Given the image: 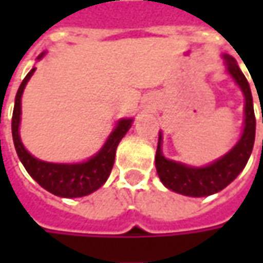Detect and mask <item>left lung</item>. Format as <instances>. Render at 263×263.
I'll use <instances>...</instances> for the list:
<instances>
[{"instance_id": "obj_1", "label": "left lung", "mask_w": 263, "mask_h": 263, "mask_svg": "<svg viewBox=\"0 0 263 263\" xmlns=\"http://www.w3.org/2000/svg\"><path fill=\"white\" fill-rule=\"evenodd\" d=\"M222 58H224L227 73L233 77V80L236 82V85L240 87V90L245 96L243 132L240 135L237 143L231 147L226 155L212 161L211 164L203 165V167H193V165H186L183 162H177L164 157L162 133L159 132L157 155H155V167H157L159 180L167 189L184 196L203 197L221 192L243 171L253 149L256 120H255L253 98H252L249 82L233 57L224 54Z\"/></svg>"}]
</instances>
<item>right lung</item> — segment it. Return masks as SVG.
Listing matches in <instances>:
<instances>
[{
  "label": "right lung",
  "mask_w": 263,
  "mask_h": 263,
  "mask_svg": "<svg viewBox=\"0 0 263 263\" xmlns=\"http://www.w3.org/2000/svg\"><path fill=\"white\" fill-rule=\"evenodd\" d=\"M46 52H42L37 57V61L42 60ZM35 70L36 68L33 67L27 73L15 95L14 111L11 120V132H13L15 152L30 177L49 193L60 197L87 196L102 186L111 174L116 159L117 146L133 124V118L118 120L114 130L106 137L102 147L86 161L73 162V164H58V162H46L42 159H37L26 149L20 139L22 96L27 82L33 76Z\"/></svg>",
  "instance_id": "obj_1"
}]
</instances>
